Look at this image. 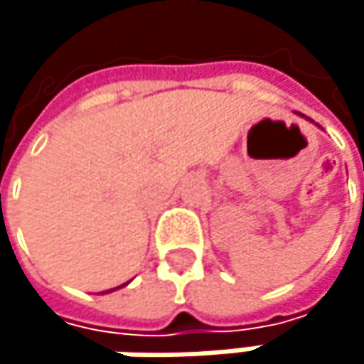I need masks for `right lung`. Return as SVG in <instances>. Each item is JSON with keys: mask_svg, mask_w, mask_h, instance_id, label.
I'll list each match as a JSON object with an SVG mask.
<instances>
[{"mask_svg": "<svg viewBox=\"0 0 364 364\" xmlns=\"http://www.w3.org/2000/svg\"><path fill=\"white\" fill-rule=\"evenodd\" d=\"M122 287H124V284H122ZM117 289H119V287H117ZM111 291H115V289H111ZM107 293H109V291H107Z\"/></svg>", "mask_w": 364, "mask_h": 364, "instance_id": "1", "label": "right lung"}]
</instances>
